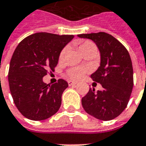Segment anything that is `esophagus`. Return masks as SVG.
I'll return each instance as SVG.
<instances>
[{
  "label": "esophagus",
  "instance_id": "obj_1",
  "mask_svg": "<svg viewBox=\"0 0 146 146\" xmlns=\"http://www.w3.org/2000/svg\"><path fill=\"white\" fill-rule=\"evenodd\" d=\"M68 85L69 86H74L77 85V82H73V81H69Z\"/></svg>",
  "mask_w": 146,
  "mask_h": 146
}]
</instances>
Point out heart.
Wrapping results in <instances>:
<instances>
[{
    "mask_svg": "<svg viewBox=\"0 0 146 146\" xmlns=\"http://www.w3.org/2000/svg\"><path fill=\"white\" fill-rule=\"evenodd\" d=\"M78 49L80 51L81 54H82L83 55L87 53H90V52H96V45L92 41H89V40H86V41L78 43ZM67 50H68L67 47H65L61 50L60 54V60H62L64 57L66 53H67ZM87 72H88V68H83V67H76V68H72L70 69L68 72V74L72 79L76 80V79H79L83 77Z\"/></svg>",
    "mask_w": 146,
    "mask_h": 146,
    "instance_id": "heart-1",
    "label": "heart"
}]
</instances>
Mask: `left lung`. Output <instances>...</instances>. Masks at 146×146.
Listing matches in <instances>:
<instances>
[{
  "label": "left lung",
  "mask_w": 146,
  "mask_h": 146,
  "mask_svg": "<svg viewBox=\"0 0 146 146\" xmlns=\"http://www.w3.org/2000/svg\"><path fill=\"white\" fill-rule=\"evenodd\" d=\"M78 36L95 42L100 53V66L92 79L100 83L103 90L89 91L82 99L86 113L102 121H110L126 108L133 89V68L124 46L106 33L80 34Z\"/></svg>",
  "instance_id": "left-lung-1"
}]
</instances>
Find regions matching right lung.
I'll list each match as a JSON object with an SVG mask.
<instances>
[{"mask_svg": "<svg viewBox=\"0 0 146 146\" xmlns=\"http://www.w3.org/2000/svg\"><path fill=\"white\" fill-rule=\"evenodd\" d=\"M73 35L37 33L22 40L10 61L8 82L14 103L22 115L42 121L55 114L68 84L59 79L53 85L43 82L48 70L54 71L62 49Z\"/></svg>", "mask_w": 146, "mask_h": 146, "instance_id": "1", "label": "right lung"}]
</instances>
